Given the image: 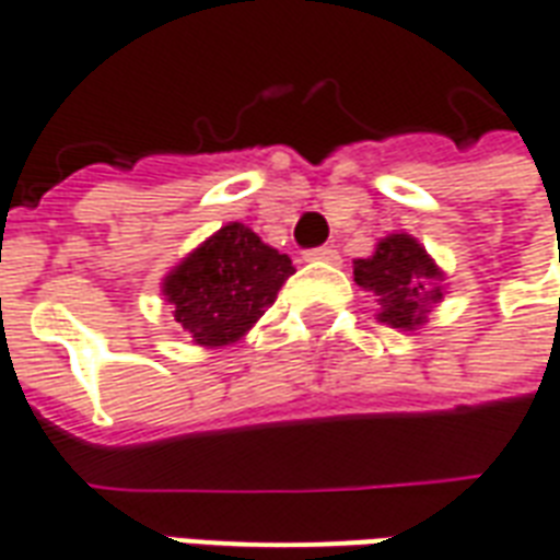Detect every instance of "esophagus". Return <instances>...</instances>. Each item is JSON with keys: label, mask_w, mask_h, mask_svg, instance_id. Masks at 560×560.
<instances>
[{"label": "esophagus", "mask_w": 560, "mask_h": 560, "mask_svg": "<svg viewBox=\"0 0 560 560\" xmlns=\"http://www.w3.org/2000/svg\"><path fill=\"white\" fill-rule=\"evenodd\" d=\"M304 259L328 261V265H335V261H340V256H337V249H331V247H316V249H307V253H304Z\"/></svg>", "instance_id": "1"}]
</instances>
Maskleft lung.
I'll use <instances>...</instances> for the list:
<instances>
[{
	"instance_id": "left-lung-1",
	"label": "left lung",
	"mask_w": 560,
	"mask_h": 560,
	"mask_svg": "<svg viewBox=\"0 0 560 560\" xmlns=\"http://www.w3.org/2000/svg\"><path fill=\"white\" fill-rule=\"evenodd\" d=\"M355 283L380 301V323L413 331L425 323L431 304L443 299V271L410 235H388L374 256L352 261Z\"/></svg>"
}]
</instances>
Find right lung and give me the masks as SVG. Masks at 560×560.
Instances as JSON below:
<instances>
[{
	"label": "right lung",
	"instance_id": "1",
	"mask_svg": "<svg viewBox=\"0 0 560 560\" xmlns=\"http://www.w3.org/2000/svg\"><path fill=\"white\" fill-rule=\"evenodd\" d=\"M289 273L295 268L287 253L244 223H229L172 268L162 295L198 347H225L271 307Z\"/></svg>",
	"mask_w": 560,
	"mask_h": 560
}]
</instances>
